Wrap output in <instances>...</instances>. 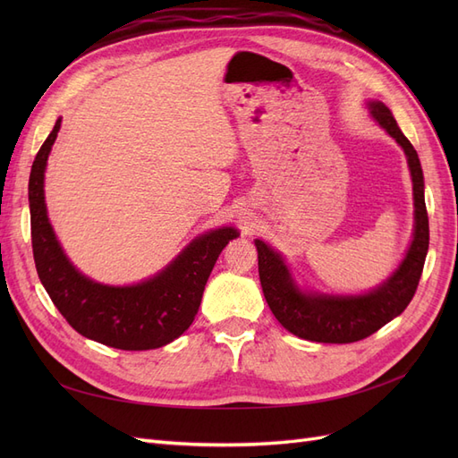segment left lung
Listing matches in <instances>:
<instances>
[{
	"mask_svg": "<svg viewBox=\"0 0 458 458\" xmlns=\"http://www.w3.org/2000/svg\"><path fill=\"white\" fill-rule=\"evenodd\" d=\"M370 114L394 140L403 147L409 158L414 192V239L399 269L378 290L365 296H315L301 294L294 286L283 258L256 241L258 271L263 296L273 315L288 332L311 342L352 344L374 335L394 317L403 313L412 300L422 275L429 244L428 212L424 202V177L417 150L401 133L390 108L382 103L370 105Z\"/></svg>",
	"mask_w": 458,
	"mask_h": 458,
	"instance_id": "1",
	"label": "left lung"
}]
</instances>
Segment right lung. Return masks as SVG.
<instances>
[{"instance_id":"add662e5","label":"right lung","mask_w":458,"mask_h":458,"mask_svg":"<svg viewBox=\"0 0 458 458\" xmlns=\"http://www.w3.org/2000/svg\"><path fill=\"white\" fill-rule=\"evenodd\" d=\"M59 128L61 120L38 150L29 182L32 252L39 281L55 308L81 336L126 352L162 348L191 327L217 256L239 233L224 227L204 234L155 279L141 284L105 286L89 281L63 254L46 212L44 172Z\"/></svg>"}]
</instances>
